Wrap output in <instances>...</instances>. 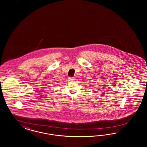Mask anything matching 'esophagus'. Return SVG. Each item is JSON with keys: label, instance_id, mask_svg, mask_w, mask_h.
<instances>
[{"label": "esophagus", "instance_id": "34e87169", "mask_svg": "<svg viewBox=\"0 0 147 147\" xmlns=\"http://www.w3.org/2000/svg\"><path fill=\"white\" fill-rule=\"evenodd\" d=\"M68 79L69 80V81H74V80H76L75 78H73V77H69Z\"/></svg>", "mask_w": 147, "mask_h": 147}]
</instances>
